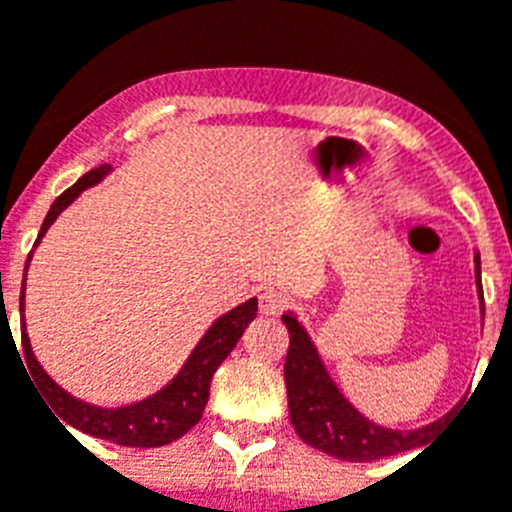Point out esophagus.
Returning a JSON list of instances; mask_svg holds the SVG:
<instances>
[{
    "instance_id": "1",
    "label": "esophagus",
    "mask_w": 512,
    "mask_h": 512,
    "mask_svg": "<svg viewBox=\"0 0 512 512\" xmlns=\"http://www.w3.org/2000/svg\"><path fill=\"white\" fill-rule=\"evenodd\" d=\"M287 298L282 290H274V287H269V290H264V293L259 295V306H261V314L266 316H277L282 314V308H285Z\"/></svg>"
}]
</instances>
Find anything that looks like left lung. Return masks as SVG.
I'll return each mask as SVG.
<instances>
[{"label":"left lung","mask_w":512,"mask_h":512,"mask_svg":"<svg viewBox=\"0 0 512 512\" xmlns=\"http://www.w3.org/2000/svg\"><path fill=\"white\" fill-rule=\"evenodd\" d=\"M476 272V293H479L481 322H484V290H481V259L479 251L474 253ZM287 332H290V348L285 358V387H287V408L290 421L298 437L306 445L332 455V458L350 460V463H369V460L387 458V455L405 453L411 447H418L442 426L447 416L437 418L432 424L400 432L390 426L374 424L371 418L363 416L356 405L350 403L329 377L327 366L316 342L311 340L308 329L298 319L295 311L282 314Z\"/></svg>","instance_id":"obj_1"}]
</instances>
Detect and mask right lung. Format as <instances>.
<instances>
[{"label":"right lung","mask_w":512,"mask_h":512,"mask_svg":"<svg viewBox=\"0 0 512 512\" xmlns=\"http://www.w3.org/2000/svg\"><path fill=\"white\" fill-rule=\"evenodd\" d=\"M112 170V164H101V167H96V170L86 172V175L80 177L73 188H67L54 201L52 209L46 211L44 225L38 230V238L33 243V248L41 243L46 230L57 222L59 214L73 204L83 190L99 185L104 177L112 175ZM31 256L25 261V274H28V266H31ZM25 274L23 287H20V332H23L25 363L31 369L33 382L41 387V392L46 395V403L52 405L54 413L65 424H70L78 432L91 434V437L99 439H109V442L122 447H162L180 439L183 434H188L201 421V416H204L214 371L230 356L232 348L238 345L246 327L253 322L256 311H259V301L248 298L246 303H240V306L230 308L222 316H217L211 322V327L204 332V337L196 342V348L190 350V356L185 358L180 371H177L170 382L164 384L162 390H156L149 398L135 400L130 405L104 408V405L86 403V400L75 398L67 390H62L46 374L44 366L36 361V356H33L31 337L25 332Z\"/></svg>","instance_id":"right-lung-1"}]
</instances>
